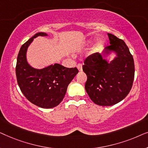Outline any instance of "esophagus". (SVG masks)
Returning <instances> with one entry per match:
<instances>
[{"label":"esophagus","instance_id":"34e87169","mask_svg":"<svg viewBox=\"0 0 148 148\" xmlns=\"http://www.w3.org/2000/svg\"><path fill=\"white\" fill-rule=\"evenodd\" d=\"M77 67L78 70L79 71H82V64H78L77 66Z\"/></svg>","mask_w":148,"mask_h":148}]
</instances>
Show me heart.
<instances>
[{
	"label": "heart",
	"mask_w": 148,
	"mask_h": 148,
	"mask_svg": "<svg viewBox=\"0 0 148 148\" xmlns=\"http://www.w3.org/2000/svg\"><path fill=\"white\" fill-rule=\"evenodd\" d=\"M103 47H104V44H103L102 42H98V43L95 44V45L93 46L92 48H91L90 53L91 54L97 53V52H100V50L102 49Z\"/></svg>",
	"instance_id": "b5f03b06"
}]
</instances>
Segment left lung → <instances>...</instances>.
Returning <instances> with one entry per match:
<instances>
[{
	"instance_id": "8db88e82",
	"label": "left lung",
	"mask_w": 148,
	"mask_h": 148,
	"mask_svg": "<svg viewBox=\"0 0 148 148\" xmlns=\"http://www.w3.org/2000/svg\"><path fill=\"white\" fill-rule=\"evenodd\" d=\"M110 46L103 52L105 57L110 51L117 56L108 63L102 54L88 56L83 65L87 75L85 88L91 100L100 106H112L121 102L130 92L135 75L134 60L123 40L108 34Z\"/></svg>"
}]
</instances>
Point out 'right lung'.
<instances>
[{
  "mask_svg": "<svg viewBox=\"0 0 148 148\" xmlns=\"http://www.w3.org/2000/svg\"><path fill=\"white\" fill-rule=\"evenodd\" d=\"M46 36V33L39 32L21 46L15 71L17 84L25 98L40 108H52L63 100L69 84L79 71L76 67H64L57 63L36 69L27 63L26 52L28 46L34 38Z\"/></svg>",
  "mask_w": 148,
  "mask_h": 148,
  "instance_id": "add662e5",
  "label": "right lung"
}]
</instances>
